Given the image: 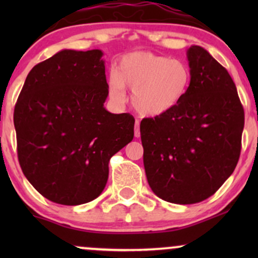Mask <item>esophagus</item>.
I'll return each instance as SVG.
<instances>
[{
	"label": "esophagus",
	"mask_w": 258,
	"mask_h": 258,
	"mask_svg": "<svg viewBox=\"0 0 258 258\" xmlns=\"http://www.w3.org/2000/svg\"><path fill=\"white\" fill-rule=\"evenodd\" d=\"M141 136V131H139V121L136 120L135 121V137H139Z\"/></svg>",
	"instance_id": "1"
}]
</instances>
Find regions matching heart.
<instances>
[{
  "instance_id": "obj_1",
  "label": "heart",
  "mask_w": 258,
  "mask_h": 258,
  "mask_svg": "<svg viewBox=\"0 0 258 258\" xmlns=\"http://www.w3.org/2000/svg\"><path fill=\"white\" fill-rule=\"evenodd\" d=\"M191 82L190 68L179 59L150 52H135L121 58L117 74L109 78V93L117 102L132 91L131 103L143 116H160L185 98Z\"/></svg>"
}]
</instances>
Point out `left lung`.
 I'll return each mask as SVG.
<instances>
[{
    "label": "left lung",
    "instance_id": "left-lung-1",
    "mask_svg": "<svg viewBox=\"0 0 258 258\" xmlns=\"http://www.w3.org/2000/svg\"><path fill=\"white\" fill-rule=\"evenodd\" d=\"M191 82L185 98L164 115L141 121L147 179L172 204H195L220 189L238 164L244 109L235 84L200 46L186 51Z\"/></svg>",
    "mask_w": 258,
    "mask_h": 258
}]
</instances>
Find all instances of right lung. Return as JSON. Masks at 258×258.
Here are the masks:
<instances>
[{
    "mask_svg": "<svg viewBox=\"0 0 258 258\" xmlns=\"http://www.w3.org/2000/svg\"><path fill=\"white\" fill-rule=\"evenodd\" d=\"M100 49H61L35 65L14 108L23 173L46 199L81 205L102 194L109 160L133 139L132 115L104 108Z\"/></svg>",
    "mask_w": 258,
    "mask_h": 258,
    "instance_id": "1",
    "label": "right lung"
}]
</instances>
